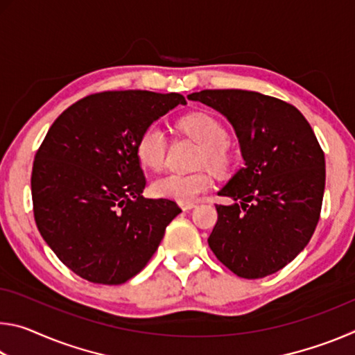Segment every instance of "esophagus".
<instances>
[{
    "label": "esophagus",
    "mask_w": 355,
    "mask_h": 355,
    "mask_svg": "<svg viewBox=\"0 0 355 355\" xmlns=\"http://www.w3.org/2000/svg\"><path fill=\"white\" fill-rule=\"evenodd\" d=\"M180 208H182L183 211H188V209L196 208V203H180Z\"/></svg>",
    "instance_id": "esophagus-1"
}]
</instances>
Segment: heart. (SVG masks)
<instances>
[{
    "label": "heart",
    "instance_id": "b5f03b06",
    "mask_svg": "<svg viewBox=\"0 0 355 355\" xmlns=\"http://www.w3.org/2000/svg\"><path fill=\"white\" fill-rule=\"evenodd\" d=\"M178 127L200 144L197 163L209 164L224 171L230 163L227 130L218 119L208 112H191L180 119ZM139 163L150 171H159L166 164L167 136L159 123H150L136 142ZM213 186V178L207 171L191 173H167L156 178L152 191L156 197L178 203H192Z\"/></svg>",
    "mask_w": 355,
    "mask_h": 355
}]
</instances>
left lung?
I'll use <instances>...</instances> for the list:
<instances>
[{"label":"left lung","instance_id":"obj_1","mask_svg":"<svg viewBox=\"0 0 355 355\" xmlns=\"http://www.w3.org/2000/svg\"><path fill=\"white\" fill-rule=\"evenodd\" d=\"M225 116L235 128L244 166L218 194L209 249L232 272L261 279L304 250L320 220L326 159L297 107L252 91L207 89L188 95Z\"/></svg>","mask_w":355,"mask_h":355}]
</instances>
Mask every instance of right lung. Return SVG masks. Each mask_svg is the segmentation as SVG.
Instances as JSON below:
<instances>
[{"label": "right lung", "instance_id": "add662e5", "mask_svg": "<svg viewBox=\"0 0 355 355\" xmlns=\"http://www.w3.org/2000/svg\"><path fill=\"white\" fill-rule=\"evenodd\" d=\"M178 105L180 94L107 91L67 107L35 153L34 219L65 266L92 284L120 285L148 263L166 227L182 213L146 199L136 142Z\"/></svg>", "mask_w": 355, "mask_h": 355}]
</instances>
